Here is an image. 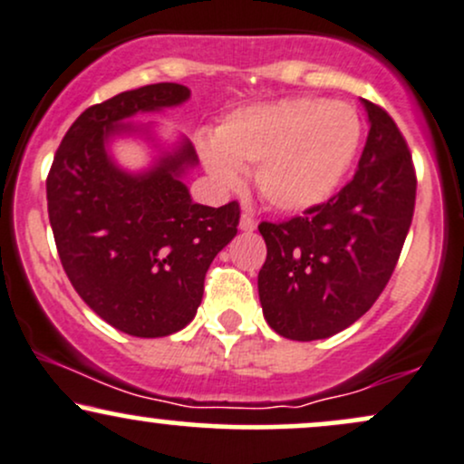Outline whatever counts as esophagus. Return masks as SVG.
Instances as JSON below:
<instances>
[{
    "label": "esophagus",
    "mask_w": 464,
    "mask_h": 464,
    "mask_svg": "<svg viewBox=\"0 0 464 464\" xmlns=\"http://www.w3.org/2000/svg\"><path fill=\"white\" fill-rule=\"evenodd\" d=\"M255 227H257V222H255V218L250 216V214H242V218H239V231L253 233Z\"/></svg>",
    "instance_id": "esophagus-1"
}]
</instances>
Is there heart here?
<instances>
[{
    "label": "heart",
    "instance_id": "1",
    "mask_svg": "<svg viewBox=\"0 0 464 464\" xmlns=\"http://www.w3.org/2000/svg\"><path fill=\"white\" fill-rule=\"evenodd\" d=\"M362 124L347 102L284 98L244 106L218 124L214 143L200 146L211 179L225 188L255 168L262 198L279 211L301 214L338 191L355 161Z\"/></svg>",
    "mask_w": 464,
    "mask_h": 464
}]
</instances>
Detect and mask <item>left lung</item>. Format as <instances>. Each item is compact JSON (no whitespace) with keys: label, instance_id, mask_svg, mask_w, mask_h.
I'll use <instances>...</instances> for the list:
<instances>
[{"label":"left lung","instance_id":"8db88e82","mask_svg":"<svg viewBox=\"0 0 464 464\" xmlns=\"http://www.w3.org/2000/svg\"><path fill=\"white\" fill-rule=\"evenodd\" d=\"M362 104L371 129L353 180L299 218L259 225L268 248L259 303L284 338L323 340L364 316L406 242L417 196L412 157L392 117Z\"/></svg>","mask_w":464,"mask_h":464}]
</instances>
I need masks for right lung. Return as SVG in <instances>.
I'll return each instance as SVG.
<instances>
[{"label": "right lung", "instance_id": "right-lung-1", "mask_svg": "<svg viewBox=\"0 0 464 464\" xmlns=\"http://www.w3.org/2000/svg\"><path fill=\"white\" fill-rule=\"evenodd\" d=\"M188 100L183 84L159 82L89 106L47 177V214L69 281L102 321L137 338H161L194 321L207 270L237 233V202L216 209L191 200L183 179L198 157L189 140L165 146L157 124L130 121ZM126 136L155 152L140 173L110 152Z\"/></svg>", "mask_w": 464, "mask_h": 464}]
</instances>
